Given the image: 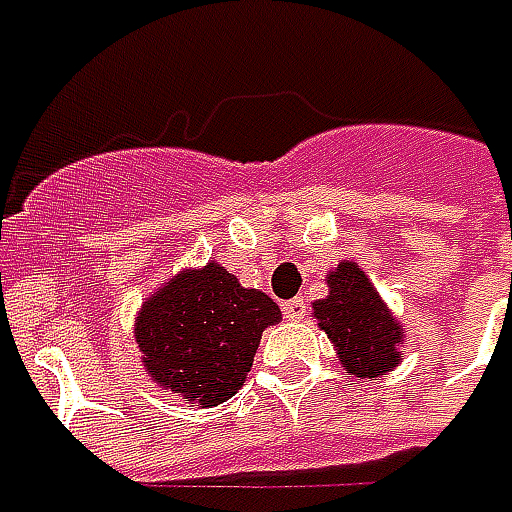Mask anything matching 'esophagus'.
Masks as SVG:
<instances>
[{
  "label": "esophagus",
  "instance_id": "obj_1",
  "mask_svg": "<svg viewBox=\"0 0 512 512\" xmlns=\"http://www.w3.org/2000/svg\"><path fill=\"white\" fill-rule=\"evenodd\" d=\"M282 315H285L288 321H301V318L307 315V304H304V299L282 301Z\"/></svg>",
  "mask_w": 512,
  "mask_h": 512
}]
</instances>
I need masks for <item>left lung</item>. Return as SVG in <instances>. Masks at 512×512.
Segmentation results:
<instances>
[{
  "instance_id": "8db88e82",
  "label": "left lung",
  "mask_w": 512,
  "mask_h": 512,
  "mask_svg": "<svg viewBox=\"0 0 512 512\" xmlns=\"http://www.w3.org/2000/svg\"><path fill=\"white\" fill-rule=\"evenodd\" d=\"M323 332L340 351V365L356 378H378L400 362L403 332L365 271L340 263L329 274V296L312 304Z\"/></svg>"
}]
</instances>
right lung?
<instances>
[{"mask_svg": "<svg viewBox=\"0 0 512 512\" xmlns=\"http://www.w3.org/2000/svg\"><path fill=\"white\" fill-rule=\"evenodd\" d=\"M274 323L279 307L266 293L241 288L227 268L208 263L169 279L145 301L136 343L156 384L219 406L241 389L263 329Z\"/></svg>", "mask_w": 512, "mask_h": 512, "instance_id": "right-lung-1", "label": "right lung"}]
</instances>
